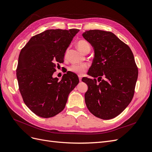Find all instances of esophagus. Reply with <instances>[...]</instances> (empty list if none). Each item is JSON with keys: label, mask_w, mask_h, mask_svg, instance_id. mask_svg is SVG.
<instances>
[{"label": "esophagus", "mask_w": 152, "mask_h": 152, "mask_svg": "<svg viewBox=\"0 0 152 152\" xmlns=\"http://www.w3.org/2000/svg\"><path fill=\"white\" fill-rule=\"evenodd\" d=\"M81 79H82L81 76H79V80H80V81H81Z\"/></svg>", "instance_id": "obj_1"}]
</instances>
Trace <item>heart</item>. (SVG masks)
Wrapping results in <instances>:
<instances>
[{
  "instance_id": "b5f03b06",
  "label": "heart",
  "mask_w": 152,
  "mask_h": 152,
  "mask_svg": "<svg viewBox=\"0 0 152 152\" xmlns=\"http://www.w3.org/2000/svg\"><path fill=\"white\" fill-rule=\"evenodd\" d=\"M77 48L82 53H84L86 50H90V46L89 43L85 40H80L77 42ZM67 55V52L66 56ZM88 67V65L87 64H72L69 68V70L72 72L79 75H83Z\"/></svg>"
}]
</instances>
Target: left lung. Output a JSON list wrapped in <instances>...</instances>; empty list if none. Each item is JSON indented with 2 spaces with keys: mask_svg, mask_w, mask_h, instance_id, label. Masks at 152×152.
<instances>
[{
  "mask_svg": "<svg viewBox=\"0 0 152 152\" xmlns=\"http://www.w3.org/2000/svg\"><path fill=\"white\" fill-rule=\"evenodd\" d=\"M83 37L94 48L95 57L88 75L85 100L88 109L96 117L110 119L130 104L138 71L131 48L113 33L99 30L85 31Z\"/></svg>",
  "mask_w": 152,
  "mask_h": 152,
  "instance_id": "left-lung-1",
  "label": "left lung"
}]
</instances>
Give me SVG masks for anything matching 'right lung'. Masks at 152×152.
I'll return each instance as SVG.
<instances>
[{"instance_id": "1", "label": "right lung", "mask_w": 152, "mask_h": 152, "mask_svg": "<svg viewBox=\"0 0 152 152\" xmlns=\"http://www.w3.org/2000/svg\"><path fill=\"white\" fill-rule=\"evenodd\" d=\"M79 31L47 30L31 37L19 53L16 69L19 89L24 104L38 116L49 118L60 113L79 83L77 76L70 71L61 81L52 76Z\"/></svg>"}]
</instances>
